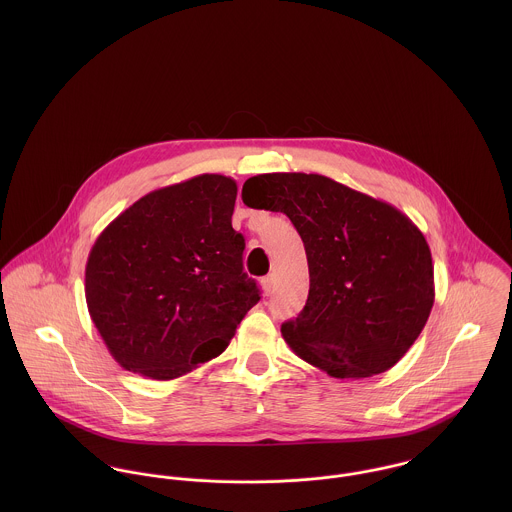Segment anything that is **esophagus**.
<instances>
[{
  "label": "esophagus",
  "instance_id": "obj_1",
  "mask_svg": "<svg viewBox=\"0 0 512 512\" xmlns=\"http://www.w3.org/2000/svg\"><path fill=\"white\" fill-rule=\"evenodd\" d=\"M260 286H262L264 295H270V293L274 292V276L270 274V276L262 278V280H260Z\"/></svg>",
  "mask_w": 512,
  "mask_h": 512
}]
</instances>
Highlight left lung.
<instances>
[{
	"label": "left lung",
	"mask_w": 512,
	"mask_h": 512,
	"mask_svg": "<svg viewBox=\"0 0 512 512\" xmlns=\"http://www.w3.org/2000/svg\"><path fill=\"white\" fill-rule=\"evenodd\" d=\"M242 201L288 215L303 240L309 295L282 325L299 359L333 378H366L408 353L436 297L432 252L412 220L317 173L250 177Z\"/></svg>",
	"instance_id": "1"
}]
</instances>
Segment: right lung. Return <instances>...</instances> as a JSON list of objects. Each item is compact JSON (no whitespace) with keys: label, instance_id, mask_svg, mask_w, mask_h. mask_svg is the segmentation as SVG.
<instances>
[{"label":"right lung","instance_id":"add662e5","mask_svg":"<svg viewBox=\"0 0 512 512\" xmlns=\"http://www.w3.org/2000/svg\"><path fill=\"white\" fill-rule=\"evenodd\" d=\"M236 181L203 173L147 193L96 238L88 313L114 361L173 380L219 357L260 301L232 228Z\"/></svg>","mask_w":512,"mask_h":512}]
</instances>
